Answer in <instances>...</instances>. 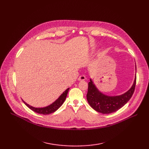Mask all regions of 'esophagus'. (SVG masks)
Segmentation results:
<instances>
[{
	"label": "esophagus",
	"instance_id": "1",
	"mask_svg": "<svg viewBox=\"0 0 149 149\" xmlns=\"http://www.w3.org/2000/svg\"><path fill=\"white\" fill-rule=\"evenodd\" d=\"M86 79V77L84 75H80L79 79H78V80H79V81H82V80H84Z\"/></svg>",
	"mask_w": 149,
	"mask_h": 149
}]
</instances>
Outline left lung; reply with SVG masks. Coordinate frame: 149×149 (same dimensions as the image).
<instances>
[{
    "label": "left lung",
    "instance_id": "left-lung-1",
    "mask_svg": "<svg viewBox=\"0 0 149 149\" xmlns=\"http://www.w3.org/2000/svg\"><path fill=\"white\" fill-rule=\"evenodd\" d=\"M136 76L132 88L124 94L119 96H107L101 93L90 80L86 95L89 105L98 112L109 114L119 110L126 104L134 94L135 89Z\"/></svg>",
    "mask_w": 149,
    "mask_h": 149
}]
</instances>
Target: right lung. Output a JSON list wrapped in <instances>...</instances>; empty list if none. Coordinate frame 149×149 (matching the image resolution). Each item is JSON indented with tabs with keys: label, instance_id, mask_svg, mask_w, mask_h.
Returning a JSON list of instances; mask_svg holds the SVG:
<instances>
[{
	"label": "right lung",
	"instance_id": "right-lung-1",
	"mask_svg": "<svg viewBox=\"0 0 149 149\" xmlns=\"http://www.w3.org/2000/svg\"><path fill=\"white\" fill-rule=\"evenodd\" d=\"M69 88H68L59 97V98L54 102L52 104H51V105L45 107H43V108H36V107H34L33 106H31L29 104H28L27 103H26L25 101H23L24 103L26 104V106H28L30 109H31L33 111L38 113L39 114H43V115H48V114H50L52 113L53 112H54L55 111H56L57 109L63 104V103H64V101L66 98L67 94L68 93Z\"/></svg>",
	"mask_w": 149,
	"mask_h": 149
}]
</instances>
